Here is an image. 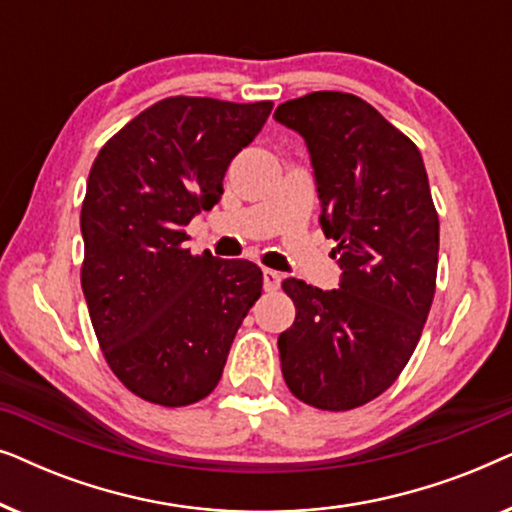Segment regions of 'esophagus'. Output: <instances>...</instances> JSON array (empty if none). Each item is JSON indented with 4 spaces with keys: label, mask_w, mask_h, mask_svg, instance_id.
Masks as SVG:
<instances>
[{
    "label": "esophagus",
    "mask_w": 512,
    "mask_h": 512,
    "mask_svg": "<svg viewBox=\"0 0 512 512\" xmlns=\"http://www.w3.org/2000/svg\"><path fill=\"white\" fill-rule=\"evenodd\" d=\"M279 284H282V275H279L277 270L265 268L263 270V286H265V291H277Z\"/></svg>",
    "instance_id": "1"
}]
</instances>
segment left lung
Returning <instances> with one entry per match:
<instances>
[{
    "instance_id": "8db88e82",
    "label": "left lung",
    "mask_w": 512,
    "mask_h": 512,
    "mask_svg": "<svg viewBox=\"0 0 512 512\" xmlns=\"http://www.w3.org/2000/svg\"><path fill=\"white\" fill-rule=\"evenodd\" d=\"M275 121L310 153L321 230L340 289L284 279L296 321L279 335L291 394L352 410L387 391L415 352L438 272V214L422 153L361 97L319 90L279 104Z\"/></svg>"
}]
</instances>
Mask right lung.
Listing matches in <instances>:
<instances>
[{
  "mask_svg": "<svg viewBox=\"0 0 512 512\" xmlns=\"http://www.w3.org/2000/svg\"><path fill=\"white\" fill-rule=\"evenodd\" d=\"M272 102L167 97L97 153L81 207V286L114 375L149 403L209 396L263 291L256 263L186 249V226L223 195L237 153Z\"/></svg>",
  "mask_w": 512,
  "mask_h": 512,
  "instance_id": "right-lung-1",
  "label": "right lung"
}]
</instances>
